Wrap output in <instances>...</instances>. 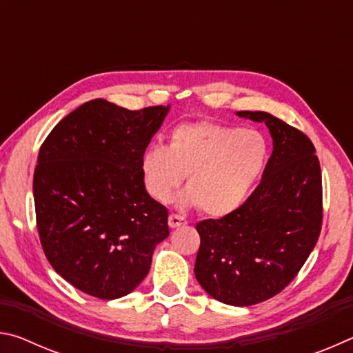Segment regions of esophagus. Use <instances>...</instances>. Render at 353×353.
Wrapping results in <instances>:
<instances>
[{
  "mask_svg": "<svg viewBox=\"0 0 353 353\" xmlns=\"http://www.w3.org/2000/svg\"><path fill=\"white\" fill-rule=\"evenodd\" d=\"M168 224H170L171 229H176V227H179V225L187 224V219H185L183 216H181V214L171 213L170 218H168Z\"/></svg>",
  "mask_w": 353,
  "mask_h": 353,
  "instance_id": "34e87169",
  "label": "esophagus"
}]
</instances>
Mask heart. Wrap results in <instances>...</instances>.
Here are the masks:
<instances>
[{"mask_svg":"<svg viewBox=\"0 0 353 353\" xmlns=\"http://www.w3.org/2000/svg\"><path fill=\"white\" fill-rule=\"evenodd\" d=\"M270 157V141L259 130L201 121L176 126L166 148L149 146L140 171L146 191L159 202H168L187 176L181 204L219 218L246 202Z\"/></svg>","mask_w":353,"mask_h":353,"instance_id":"obj_1","label":"heart"}]
</instances>
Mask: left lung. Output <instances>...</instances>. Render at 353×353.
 <instances>
[{
	"label": "left lung",
	"mask_w": 353,
	"mask_h": 353,
	"mask_svg": "<svg viewBox=\"0 0 353 353\" xmlns=\"http://www.w3.org/2000/svg\"><path fill=\"white\" fill-rule=\"evenodd\" d=\"M265 123L272 154L252 194L234 213L196 224L194 276L216 301L255 305L301 271L322 225V176L312 140L268 112H236Z\"/></svg>",
	"instance_id": "8db88e82"
}]
</instances>
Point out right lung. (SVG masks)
Listing matches in <instances>:
<instances>
[{"mask_svg":"<svg viewBox=\"0 0 353 353\" xmlns=\"http://www.w3.org/2000/svg\"><path fill=\"white\" fill-rule=\"evenodd\" d=\"M168 110L93 99L40 146L32 190L41 248L59 276L85 294H129L170 235L168 210L148 194L140 171Z\"/></svg>","mask_w":353,"mask_h":353,"instance_id":"obj_1","label":"right lung"}]
</instances>
